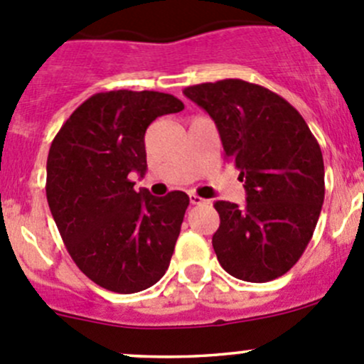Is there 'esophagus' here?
Masks as SVG:
<instances>
[{"mask_svg": "<svg viewBox=\"0 0 364 364\" xmlns=\"http://www.w3.org/2000/svg\"><path fill=\"white\" fill-rule=\"evenodd\" d=\"M190 203H192L193 205H199V204H208L209 200H205V199H203V197L196 196V193H190Z\"/></svg>", "mask_w": 364, "mask_h": 364, "instance_id": "34e87169", "label": "esophagus"}]
</instances>
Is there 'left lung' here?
I'll return each mask as SVG.
<instances>
[{
    "instance_id": "8db88e82",
    "label": "left lung",
    "mask_w": 364,
    "mask_h": 364,
    "mask_svg": "<svg viewBox=\"0 0 364 364\" xmlns=\"http://www.w3.org/2000/svg\"><path fill=\"white\" fill-rule=\"evenodd\" d=\"M183 93L213 117L225 160L236 165L247 190L245 208L215 203L220 266L253 284L282 277L306 250L324 203L317 139L285 98L259 84L223 79Z\"/></svg>"
}]
</instances>
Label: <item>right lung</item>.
I'll return each mask as SVG.
<instances>
[{
	"instance_id": "right-lung-1",
	"label": "right lung",
	"mask_w": 364,
	"mask_h": 364,
	"mask_svg": "<svg viewBox=\"0 0 364 364\" xmlns=\"http://www.w3.org/2000/svg\"><path fill=\"white\" fill-rule=\"evenodd\" d=\"M185 109L159 91H105L87 98L60 128L47 156L46 193L70 257L100 287L134 294L167 271L190 204L185 192H135L144 174V134Z\"/></svg>"
}]
</instances>
